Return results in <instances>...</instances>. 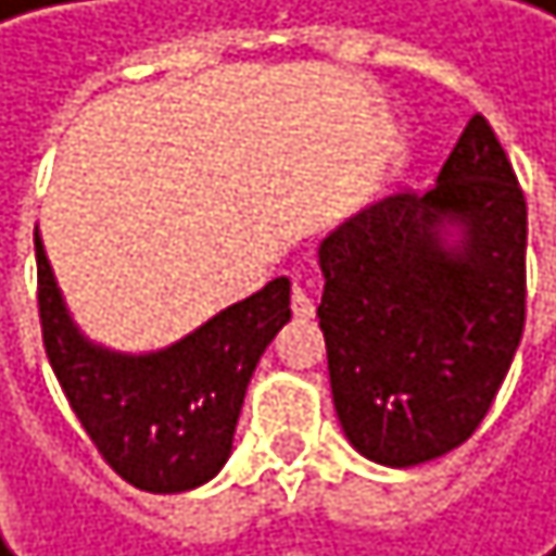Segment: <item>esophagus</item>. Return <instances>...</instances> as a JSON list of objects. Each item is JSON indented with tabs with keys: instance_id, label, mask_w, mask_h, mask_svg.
<instances>
[{
	"instance_id": "obj_1",
	"label": "esophagus",
	"mask_w": 556,
	"mask_h": 556,
	"mask_svg": "<svg viewBox=\"0 0 556 556\" xmlns=\"http://www.w3.org/2000/svg\"><path fill=\"white\" fill-rule=\"evenodd\" d=\"M291 312H294V318H315V301H312V294L304 291L298 281L291 288Z\"/></svg>"
}]
</instances>
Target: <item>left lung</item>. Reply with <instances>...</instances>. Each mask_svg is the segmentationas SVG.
Wrapping results in <instances>:
<instances>
[{
	"mask_svg": "<svg viewBox=\"0 0 556 556\" xmlns=\"http://www.w3.org/2000/svg\"><path fill=\"white\" fill-rule=\"evenodd\" d=\"M527 202L484 115L438 185L391 195L318 248L334 410L354 451L414 467L478 431L527 308Z\"/></svg>",
	"mask_w": 556,
	"mask_h": 556,
	"instance_id": "1",
	"label": "left lung"
}]
</instances>
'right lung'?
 I'll return each instance as SVG.
<instances>
[{
  "label": "right lung",
  "mask_w": 556,
  "mask_h": 556,
  "mask_svg": "<svg viewBox=\"0 0 556 556\" xmlns=\"http://www.w3.org/2000/svg\"><path fill=\"white\" fill-rule=\"evenodd\" d=\"M36 262L49 365L115 475L152 494L212 481L231 454L255 365L291 318V281H268L162 351L125 354L78 331L39 235Z\"/></svg>",
  "instance_id": "right-lung-1"
}]
</instances>
